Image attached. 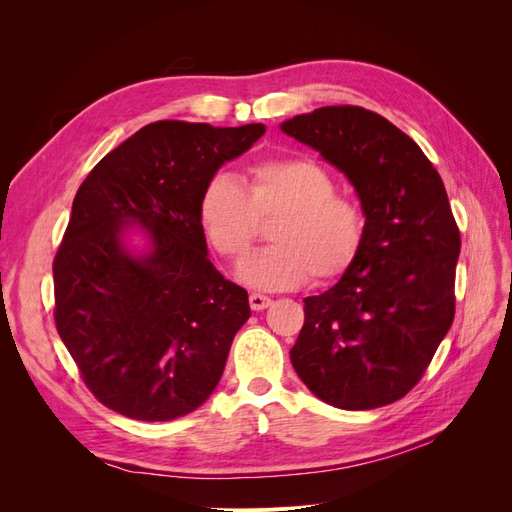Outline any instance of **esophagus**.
I'll list each match as a JSON object with an SVG mask.
<instances>
[{
    "label": "esophagus",
    "instance_id": "1",
    "mask_svg": "<svg viewBox=\"0 0 512 512\" xmlns=\"http://www.w3.org/2000/svg\"><path fill=\"white\" fill-rule=\"evenodd\" d=\"M271 305V299L267 297V294H260V292H252L250 294V307L254 309V312H260V309H267Z\"/></svg>",
    "mask_w": 512,
    "mask_h": 512
}]
</instances>
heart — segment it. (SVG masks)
I'll return each mask as SVG.
<instances>
[{"label":"heart","mask_w":512,"mask_h":512,"mask_svg":"<svg viewBox=\"0 0 512 512\" xmlns=\"http://www.w3.org/2000/svg\"><path fill=\"white\" fill-rule=\"evenodd\" d=\"M245 185L228 175L211 177L198 198V222L222 258L241 260L271 222L273 245L239 267V280L262 290L342 277L359 258L367 215L350 194L337 192L329 168L307 156H275L247 164Z\"/></svg>","instance_id":"obj_1"}]
</instances>
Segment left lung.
<instances>
[{
	"mask_svg": "<svg viewBox=\"0 0 512 512\" xmlns=\"http://www.w3.org/2000/svg\"><path fill=\"white\" fill-rule=\"evenodd\" d=\"M352 181L365 243L333 288L307 297L290 361L318 399L371 410L408 395L455 318L459 228L442 177L408 134L363 106L282 123Z\"/></svg>",
	"mask_w": 512,
	"mask_h": 512,
	"instance_id": "obj_1",
	"label": "left lung"
}]
</instances>
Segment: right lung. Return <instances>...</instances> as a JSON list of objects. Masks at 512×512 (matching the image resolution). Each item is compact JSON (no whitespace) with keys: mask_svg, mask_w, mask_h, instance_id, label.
<instances>
[{"mask_svg":"<svg viewBox=\"0 0 512 512\" xmlns=\"http://www.w3.org/2000/svg\"><path fill=\"white\" fill-rule=\"evenodd\" d=\"M262 134V123L156 121L106 153L81 183L53 260V316L85 386L106 408L173 421L218 386L250 301L207 258L198 198L215 170ZM126 223L146 228L147 255L125 250Z\"/></svg>","mask_w":512,"mask_h":512,"instance_id":"right-lung-1","label":"right lung"}]
</instances>
